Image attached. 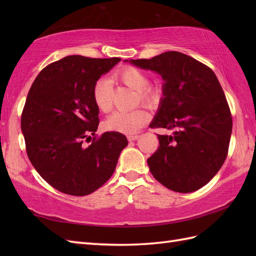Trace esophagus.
Segmentation results:
<instances>
[{
  "label": "esophagus",
  "instance_id": "1",
  "mask_svg": "<svg viewBox=\"0 0 256 256\" xmlns=\"http://www.w3.org/2000/svg\"><path fill=\"white\" fill-rule=\"evenodd\" d=\"M138 138V134H131V135H128V140H130V142H131V140H135Z\"/></svg>",
  "mask_w": 256,
  "mask_h": 256
}]
</instances>
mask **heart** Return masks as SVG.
I'll return each instance as SVG.
<instances>
[{"label": "heart", "instance_id": "b5f03b06", "mask_svg": "<svg viewBox=\"0 0 256 256\" xmlns=\"http://www.w3.org/2000/svg\"><path fill=\"white\" fill-rule=\"evenodd\" d=\"M113 78L121 81L138 91V101L146 106H154L160 101L162 92L157 86L150 84L148 74L134 66H125L113 74ZM113 81L108 78H99L92 86V101L102 113H108L113 108ZM150 114L142 108L132 111H116L106 118L104 126L108 131L126 134L138 132L150 121Z\"/></svg>", "mask_w": 256, "mask_h": 256}]
</instances>
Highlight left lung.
I'll use <instances>...</instances> for the list:
<instances>
[{
	"mask_svg": "<svg viewBox=\"0 0 256 256\" xmlns=\"http://www.w3.org/2000/svg\"><path fill=\"white\" fill-rule=\"evenodd\" d=\"M164 79L158 113L152 128H166L160 146L148 160L150 170L162 186L192 192L208 184L228 156L232 116L224 92L212 70L179 52L150 59H132Z\"/></svg>",
	"mask_w": 256,
	"mask_h": 256,
	"instance_id": "1",
	"label": "left lung"
}]
</instances>
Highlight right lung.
Returning <instances> with one entry per match:
<instances>
[{"instance_id":"right-lung-1","label":"right lung","mask_w":256,"mask_h":256,"mask_svg":"<svg viewBox=\"0 0 256 256\" xmlns=\"http://www.w3.org/2000/svg\"><path fill=\"white\" fill-rule=\"evenodd\" d=\"M120 60L67 56L42 69L27 94L20 118L27 156L42 179L64 194L99 189L126 148L122 133L96 134L99 110L92 101L94 84Z\"/></svg>"}]
</instances>
